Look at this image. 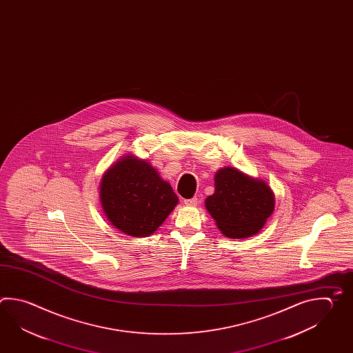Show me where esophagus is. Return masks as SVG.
I'll return each instance as SVG.
<instances>
[{
  "mask_svg": "<svg viewBox=\"0 0 353 353\" xmlns=\"http://www.w3.org/2000/svg\"><path fill=\"white\" fill-rule=\"evenodd\" d=\"M185 205L186 206H191V208H194V206H197V203H199V200H197V197H192V199H188V200H185Z\"/></svg>",
  "mask_w": 353,
  "mask_h": 353,
  "instance_id": "obj_1",
  "label": "esophagus"
}]
</instances>
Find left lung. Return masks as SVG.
<instances>
[{"label": "left lung", "instance_id": "8db88e82", "mask_svg": "<svg viewBox=\"0 0 353 353\" xmlns=\"http://www.w3.org/2000/svg\"><path fill=\"white\" fill-rule=\"evenodd\" d=\"M272 188L235 167H223L215 174V192L205 201L206 210L225 236L244 239L258 234L273 214Z\"/></svg>", "mask_w": 353, "mask_h": 353}]
</instances>
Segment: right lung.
Returning <instances> with one entry per match:
<instances>
[{"label":"right lung","instance_id":"obj_1","mask_svg":"<svg viewBox=\"0 0 353 353\" xmlns=\"http://www.w3.org/2000/svg\"><path fill=\"white\" fill-rule=\"evenodd\" d=\"M101 202L115 229L147 238L171 214L179 197L147 161L127 154L103 174Z\"/></svg>","mask_w":353,"mask_h":353}]
</instances>
